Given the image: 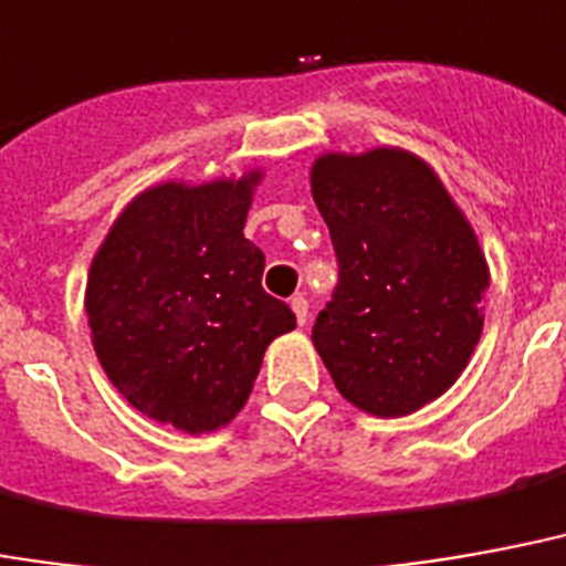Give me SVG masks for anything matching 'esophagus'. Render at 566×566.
<instances>
[{
	"label": "esophagus",
	"instance_id": "34e87169",
	"mask_svg": "<svg viewBox=\"0 0 566 566\" xmlns=\"http://www.w3.org/2000/svg\"><path fill=\"white\" fill-rule=\"evenodd\" d=\"M291 308H294L296 324L305 326V321H308V300H305V296H294V300H291Z\"/></svg>",
	"mask_w": 566,
	"mask_h": 566
}]
</instances>
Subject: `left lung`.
<instances>
[{
  "label": "left lung",
  "mask_w": 566,
  "mask_h": 566,
  "mask_svg": "<svg viewBox=\"0 0 566 566\" xmlns=\"http://www.w3.org/2000/svg\"><path fill=\"white\" fill-rule=\"evenodd\" d=\"M312 195L338 284L312 342L359 411L405 417L453 387L483 333L489 266L434 170L405 149L321 155Z\"/></svg>",
  "instance_id": "8db88e82"
}]
</instances>
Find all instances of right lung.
Here are the masks:
<instances>
[{
  "mask_svg": "<svg viewBox=\"0 0 566 566\" xmlns=\"http://www.w3.org/2000/svg\"><path fill=\"white\" fill-rule=\"evenodd\" d=\"M261 174L165 182L123 209L86 282L92 345L134 408L182 432H216L249 399L291 305L261 287L263 251L245 240Z\"/></svg>",
  "mask_w": 566,
  "mask_h": 566,
  "instance_id": "1",
  "label": "right lung"
}]
</instances>
